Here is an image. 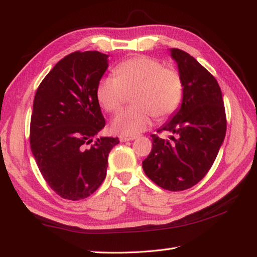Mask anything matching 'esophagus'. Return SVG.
<instances>
[{
    "label": "esophagus",
    "instance_id": "esophagus-1",
    "mask_svg": "<svg viewBox=\"0 0 257 257\" xmlns=\"http://www.w3.org/2000/svg\"><path fill=\"white\" fill-rule=\"evenodd\" d=\"M119 139L120 142H130V141H134V139H136V136H123V135H121Z\"/></svg>",
    "mask_w": 257,
    "mask_h": 257
}]
</instances>
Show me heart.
Here are the masks:
<instances>
[{"label": "heart", "instance_id": "b5f03b06", "mask_svg": "<svg viewBox=\"0 0 257 257\" xmlns=\"http://www.w3.org/2000/svg\"><path fill=\"white\" fill-rule=\"evenodd\" d=\"M113 73L114 76L103 77L96 87V98L102 108L116 111L127 93H134V106L116 113L111 121V128L116 134L136 136L151 127L153 115L168 118L181 104L184 85L180 75L164 68L158 60L134 56L119 63Z\"/></svg>", "mask_w": 257, "mask_h": 257}]
</instances>
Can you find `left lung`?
Returning <instances> with one entry per match:
<instances>
[{
  "instance_id": "obj_1",
  "label": "left lung",
  "mask_w": 257,
  "mask_h": 257,
  "mask_svg": "<svg viewBox=\"0 0 257 257\" xmlns=\"http://www.w3.org/2000/svg\"><path fill=\"white\" fill-rule=\"evenodd\" d=\"M184 85L180 107L152 135V151L143 161L146 176L163 189L179 191L201 181L214 163L224 141L227 120L220 86L196 59L179 49L170 50Z\"/></svg>"
}]
</instances>
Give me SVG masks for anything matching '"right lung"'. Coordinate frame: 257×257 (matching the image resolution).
<instances>
[{
    "mask_svg": "<svg viewBox=\"0 0 257 257\" xmlns=\"http://www.w3.org/2000/svg\"><path fill=\"white\" fill-rule=\"evenodd\" d=\"M97 51L64 56L38 86L30 120V149L43 178L62 198L79 201L105 179L118 138L94 137L105 125L96 87L108 67Z\"/></svg>",
    "mask_w": 257,
    "mask_h": 257,
    "instance_id": "add662e5",
    "label": "right lung"
}]
</instances>
